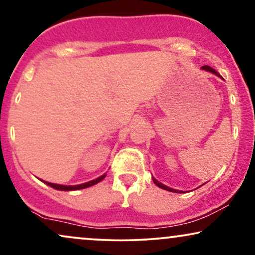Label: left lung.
I'll return each instance as SVG.
<instances>
[{
	"label": "left lung",
	"mask_w": 255,
	"mask_h": 255,
	"mask_svg": "<svg viewBox=\"0 0 255 255\" xmlns=\"http://www.w3.org/2000/svg\"><path fill=\"white\" fill-rule=\"evenodd\" d=\"M201 68L204 69V70H207V72H211V73H213V74H215V75L220 76V75H219V74H218L217 70L212 68V67H209V66H204V67H201ZM220 77H221V76H220ZM153 181H154V183H155V185H156L157 187H160V188H162V189H166V191H168V192H174V193H181V192H180V191H176V189L169 188V187H167V186H165V185H162V183L157 181L156 179H153Z\"/></svg>",
	"instance_id": "1"
}]
</instances>
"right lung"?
Here are the masks:
<instances>
[{"instance_id":"1","label":"right lung","mask_w":255,"mask_h":255,"mask_svg":"<svg viewBox=\"0 0 255 255\" xmlns=\"http://www.w3.org/2000/svg\"><path fill=\"white\" fill-rule=\"evenodd\" d=\"M106 178V174L104 175H101L100 178L95 179V180H92V181L89 182H86V183H81V185H76V186H63V185H56V183H51V182H47L44 181V183H47L48 186L53 187V188L55 189H59V191H76V189H83V188H87V187H90L93 185H95V183H99L100 181H102Z\"/></svg>"}]
</instances>
